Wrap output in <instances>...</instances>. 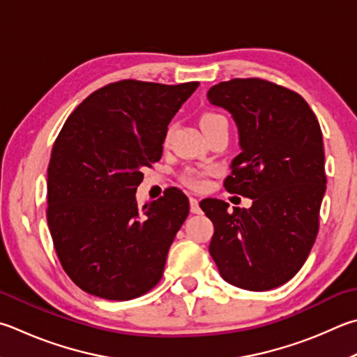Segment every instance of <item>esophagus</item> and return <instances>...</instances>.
Here are the masks:
<instances>
[{
    "label": "esophagus",
    "mask_w": 357,
    "mask_h": 357,
    "mask_svg": "<svg viewBox=\"0 0 357 357\" xmlns=\"http://www.w3.org/2000/svg\"><path fill=\"white\" fill-rule=\"evenodd\" d=\"M199 203L197 198H190V212L192 213H199Z\"/></svg>",
    "instance_id": "obj_1"
}]
</instances>
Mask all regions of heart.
<instances>
[{
    "mask_svg": "<svg viewBox=\"0 0 357 357\" xmlns=\"http://www.w3.org/2000/svg\"><path fill=\"white\" fill-rule=\"evenodd\" d=\"M201 128L203 131H209V129H213L217 126H228L225 116L218 115V114H204L201 116ZM204 178H206V172L203 170H197V168H187L183 174V179L185 181V184H189L192 187H201L204 184Z\"/></svg>",
    "mask_w": 357,
    "mask_h": 357,
    "instance_id": "b5f03b06",
    "label": "heart"
}]
</instances>
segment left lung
Segmentation results:
<instances>
[{
	"mask_svg": "<svg viewBox=\"0 0 357 357\" xmlns=\"http://www.w3.org/2000/svg\"><path fill=\"white\" fill-rule=\"evenodd\" d=\"M234 119L242 153L225 189L252 199L250 209L201 201L213 223L209 252L232 286H282L306 262L319 232L326 190L323 135L303 96L261 77L220 82L207 92Z\"/></svg>",
	"mask_w": 357,
	"mask_h": 357,
	"instance_id": "left-lung-1",
	"label": "left lung"
}]
</instances>
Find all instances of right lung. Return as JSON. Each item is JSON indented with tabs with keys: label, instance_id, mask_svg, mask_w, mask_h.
I'll list each match as a JSON object with an SVG mask.
<instances>
[{
	"label": "right lung",
	"instance_id": "obj_1",
	"mask_svg": "<svg viewBox=\"0 0 357 357\" xmlns=\"http://www.w3.org/2000/svg\"><path fill=\"white\" fill-rule=\"evenodd\" d=\"M199 82L123 79L89 95L62 126L47 178V220L66 273L105 300L146 294L189 215L179 189L137 207L142 168L162 158L168 125Z\"/></svg>",
	"mask_w": 357,
	"mask_h": 357
}]
</instances>
